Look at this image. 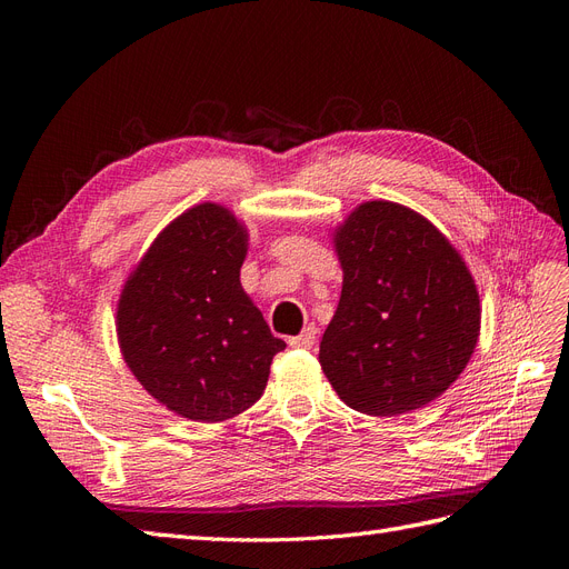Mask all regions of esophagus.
<instances>
[{
  "instance_id": "1",
  "label": "esophagus",
  "mask_w": 569,
  "mask_h": 569,
  "mask_svg": "<svg viewBox=\"0 0 569 569\" xmlns=\"http://www.w3.org/2000/svg\"><path fill=\"white\" fill-rule=\"evenodd\" d=\"M316 335H318L316 327L308 325L301 335L289 339V347H291V349H311L313 343H316Z\"/></svg>"
}]
</instances>
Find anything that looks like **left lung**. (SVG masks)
<instances>
[{"mask_svg": "<svg viewBox=\"0 0 569 569\" xmlns=\"http://www.w3.org/2000/svg\"><path fill=\"white\" fill-rule=\"evenodd\" d=\"M343 282L320 368L349 408L403 416L449 389L475 353L481 306L470 268L403 203L363 201L332 234Z\"/></svg>", "mask_w": 569, "mask_h": 569, "instance_id": "obj_1", "label": "left lung"}]
</instances>
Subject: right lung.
Returning <instances> with one entry per match:
<instances>
[{"label": "right lung", "instance_id": "add662e5", "mask_svg": "<svg viewBox=\"0 0 569 569\" xmlns=\"http://www.w3.org/2000/svg\"><path fill=\"white\" fill-rule=\"evenodd\" d=\"M247 249L244 222L203 201L168 222L120 291L116 335L126 366L180 418L222 422L244 412L287 347L239 282Z\"/></svg>", "mask_w": 569, "mask_h": 569}]
</instances>
